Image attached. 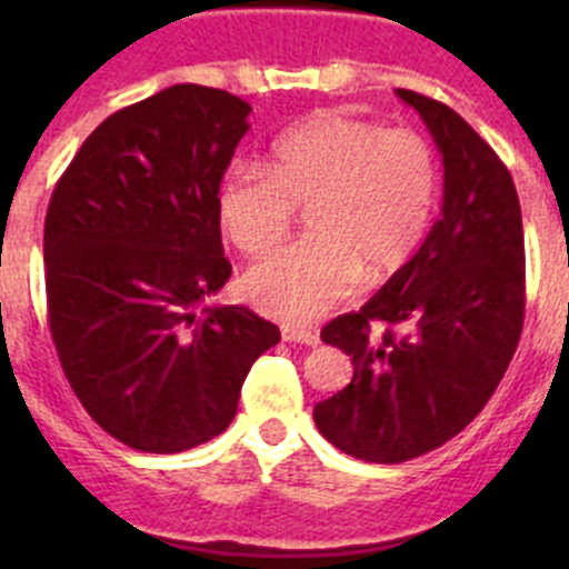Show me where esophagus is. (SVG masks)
<instances>
[{"label":"esophagus","instance_id":"1","mask_svg":"<svg viewBox=\"0 0 569 569\" xmlns=\"http://www.w3.org/2000/svg\"><path fill=\"white\" fill-rule=\"evenodd\" d=\"M283 341L308 343V347H317V343H319V332H317V330H308V327L286 325V327H283Z\"/></svg>","mask_w":569,"mask_h":569}]
</instances>
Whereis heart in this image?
Returning <instances> with one entry per match:
<instances>
[{"instance_id":"1","label":"heart","mask_w":569,"mask_h":569,"mask_svg":"<svg viewBox=\"0 0 569 569\" xmlns=\"http://www.w3.org/2000/svg\"><path fill=\"white\" fill-rule=\"evenodd\" d=\"M440 164L416 129L321 109L269 142L263 168L237 162L217 187L228 242L261 258L286 242L295 209L311 237L244 274V297L267 317L313 321L369 283L405 269L432 222Z\"/></svg>"}]
</instances>
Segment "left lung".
I'll return each instance as SVG.
<instances>
[{
	"instance_id": "obj_1",
	"label": "left lung",
	"mask_w": 569,
	"mask_h": 569,
	"mask_svg": "<svg viewBox=\"0 0 569 569\" xmlns=\"http://www.w3.org/2000/svg\"><path fill=\"white\" fill-rule=\"evenodd\" d=\"M396 96L443 153V209L405 269L321 330L352 358L355 377L313 407L336 449L380 465L427 455L479 416L526 313L523 217L507 164L451 107L412 90Z\"/></svg>"
}]
</instances>
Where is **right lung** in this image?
Returning <instances> with one entry per match:
<instances>
[{"instance_id":"right-lung-1","label":"right lung","mask_w":569,"mask_h":569,"mask_svg":"<svg viewBox=\"0 0 569 569\" xmlns=\"http://www.w3.org/2000/svg\"><path fill=\"white\" fill-rule=\"evenodd\" d=\"M248 114L226 90L173 84L109 114L51 192V341L90 418L129 449L178 455L226 432L250 366L280 341L250 308H200L231 278L217 187Z\"/></svg>"}]
</instances>
